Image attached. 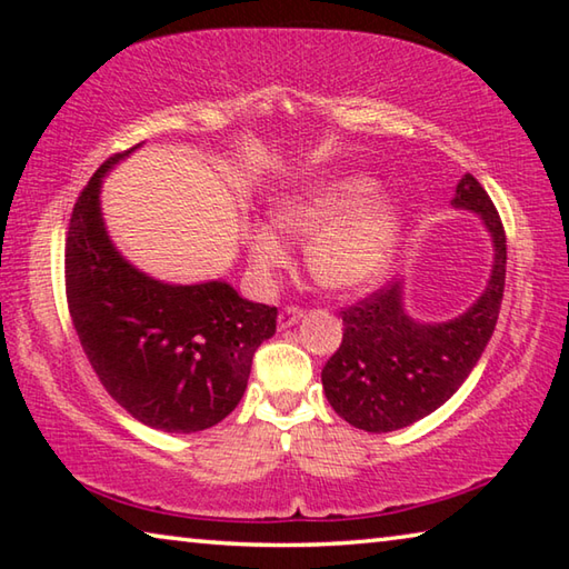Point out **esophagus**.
<instances>
[{"label":"esophagus","instance_id":"esophagus-1","mask_svg":"<svg viewBox=\"0 0 569 569\" xmlns=\"http://www.w3.org/2000/svg\"><path fill=\"white\" fill-rule=\"evenodd\" d=\"M303 319V311L298 306H286L281 313H278V326H281V329H291L293 323H298Z\"/></svg>","mask_w":569,"mask_h":569}]
</instances>
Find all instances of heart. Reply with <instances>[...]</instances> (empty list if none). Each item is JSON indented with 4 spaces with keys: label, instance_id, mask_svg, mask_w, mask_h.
Returning <instances> with one entry per match:
<instances>
[{
    "label": "heart",
    "instance_id": "b5f03b06",
    "mask_svg": "<svg viewBox=\"0 0 569 569\" xmlns=\"http://www.w3.org/2000/svg\"><path fill=\"white\" fill-rule=\"evenodd\" d=\"M273 226L307 238L306 266L329 291H359L389 271L401 240L403 218L373 178L336 176L288 192L271 208ZM248 256L256 273L271 278L288 261L283 238L271 226L248 230Z\"/></svg>",
    "mask_w": 569,
    "mask_h": 569
}]
</instances>
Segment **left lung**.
I'll use <instances>...</instances> for the list:
<instances>
[{"label": "left lung", "mask_w": 569, "mask_h": 569, "mask_svg": "<svg viewBox=\"0 0 569 569\" xmlns=\"http://www.w3.org/2000/svg\"><path fill=\"white\" fill-rule=\"evenodd\" d=\"M451 206L485 220L495 248L492 276L477 301L445 323L411 319L401 281H389L341 311L343 339L321 381L333 411L356 429L383 435L429 417L455 397L492 339L507 271L502 220L469 172L457 182Z\"/></svg>", "instance_id": "obj_1"}]
</instances>
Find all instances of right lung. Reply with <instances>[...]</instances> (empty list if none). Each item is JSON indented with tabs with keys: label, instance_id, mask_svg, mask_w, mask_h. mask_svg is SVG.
Listing matches in <instances>:
<instances>
[{
	"label": "right lung",
	"instance_id": "obj_1",
	"mask_svg": "<svg viewBox=\"0 0 569 569\" xmlns=\"http://www.w3.org/2000/svg\"><path fill=\"white\" fill-rule=\"evenodd\" d=\"M134 148L104 160L72 208L67 303L104 391L148 427L190 435L216 427L243 399L278 308L248 301L226 281L162 283L124 261L104 228L100 188Z\"/></svg>",
	"mask_w": 569,
	"mask_h": 569
}]
</instances>
